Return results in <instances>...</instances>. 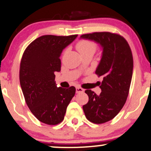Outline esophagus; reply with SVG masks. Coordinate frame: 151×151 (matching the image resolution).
Returning <instances> with one entry per match:
<instances>
[{
    "mask_svg": "<svg viewBox=\"0 0 151 151\" xmlns=\"http://www.w3.org/2000/svg\"><path fill=\"white\" fill-rule=\"evenodd\" d=\"M84 90L82 89V88L79 87V86H77V87H76V93H82L84 92Z\"/></svg>",
    "mask_w": 151,
    "mask_h": 151,
    "instance_id": "obj_1",
    "label": "esophagus"
}]
</instances>
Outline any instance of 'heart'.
I'll return each instance as SVG.
<instances>
[{"instance_id":"1","label":"heart","mask_w":151,"mask_h":151,"mask_svg":"<svg viewBox=\"0 0 151 151\" xmlns=\"http://www.w3.org/2000/svg\"><path fill=\"white\" fill-rule=\"evenodd\" d=\"M77 49L80 54H83L88 52H94L96 50V45L94 42L89 40H81L77 44Z\"/></svg>"}]
</instances>
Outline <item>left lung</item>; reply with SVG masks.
<instances>
[{
    "label": "left lung",
    "instance_id": "8db88e82",
    "mask_svg": "<svg viewBox=\"0 0 151 151\" xmlns=\"http://www.w3.org/2000/svg\"><path fill=\"white\" fill-rule=\"evenodd\" d=\"M80 39L93 41L102 49L101 58L95 73L103 77L99 84L101 92L96 94L86 90L89 101L83 106L86 119L94 124L113 119L125 104L133 74L132 52L127 41L117 34L93 32Z\"/></svg>",
    "mask_w": 151,
    "mask_h": 151
}]
</instances>
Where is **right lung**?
Instances as JSON below:
<instances>
[{
  "label": "right lung",
  "instance_id": "right-lung-1",
  "mask_svg": "<svg viewBox=\"0 0 151 151\" xmlns=\"http://www.w3.org/2000/svg\"><path fill=\"white\" fill-rule=\"evenodd\" d=\"M77 36H41L29 45L22 55L20 83L26 104L38 120L48 125L63 121L75 94L74 86L58 87L55 74L61 70L60 58L63 50Z\"/></svg>",
  "mask_w": 151,
  "mask_h": 151
}]
</instances>
